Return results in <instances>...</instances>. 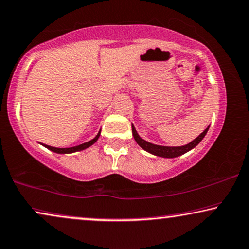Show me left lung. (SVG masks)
<instances>
[{
  "instance_id": "obj_1",
  "label": "left lung",
  "mask_w": 249,
  "mask_h": 249,
  "mask_svg": "<svg viewBox=\"0 0 249 249\" xmlns=\"http://www.w3.org/2000/svg\"><path fill=\"white\" fill-rule=\"evenodd\" d=\"M208 128H206L205 130H203V132H201V134H200L196 140H193L191 143L184 145V146H161V145L148 143V142L144 141L143 138H141L140 135L137 134L136 129H135L134 125L131 124L132 136H134L135 141L137 142V144L140 145L143 150L146 151V152L154 154V156H158V157H162V158H176V157L182 156L184 153L189 152L190 150H192L193 147H196V145L202 141V138L206 136V134H207Z\"/></svg>"
}]
</instances>
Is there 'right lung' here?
Here are the masks:
<instances>
[{
  "label": "right lung",
  "instance_id": "obj_1",
  "mask_svg": "<svg viewBox=\"0 0 249 249\" xmlns=\"http://www.w3.org/2000/svg\"><path fill=\"white\" fill-rule=\"evenodd\" d=\"M99 135H101V131L97 134V136L93 138V140L87 142V143H83L81 145H77V146H73V147H69V148H58V147H53V146H49V145H46L44 144V146L47 148H49L50 151H53V152H56V153H73V152H77V151H82L85 150V148L91 146L93 143H96L97 140L99 138Z\"/></svg>",
  "mask_w": 249,
  "mask_h": 249
}]
</instances>
